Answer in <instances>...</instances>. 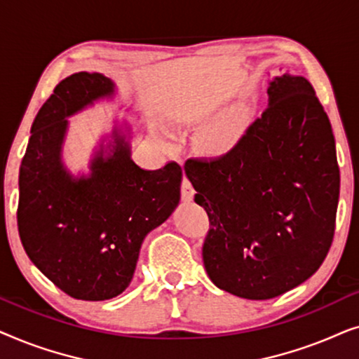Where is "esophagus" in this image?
<instances>
[{
    "label": "esophagus",
    "mask_w": 359,
    "mask_h": 359,
    "mask_svg": "<svg viewBox=\"0 0 359 359\" xmlns=\"http://www.w3.org/2000/svg\"><path fill=\"white\" fill-rule=\"evenodd\" d=\"M193 198H194L193 184H191V181L188 178H183V181H181V199H183L184 203H189V201H193Z\"/></svg>",
    "instance_id": "obj_1"
}]
</instances>
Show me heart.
Segmentation results:
<instances>
[{"mask_svg":"<svg viewBox=\"0 0 359 359\" xmlns=\"http://www.w3.org/2000/svg\"><path fill=\"white\" fill-rule=\"evenodd\" d=\"M248 127V111L232 107L209 122L201 132L199 142L210 154H227L243 139Z\"/></svg>","mask_w":359,"mask_h":359,"instance_id":"b5f03b06","label":"heart"}]
</instances>
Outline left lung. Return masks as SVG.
Returning a JSON list of instances; mask_svg holds the SVG:
<instances>
[{
  "label": "left lung",
  "mask_w": 359,
  "mask_h": 359,
  "mask_svg": "<svg viewBox=\"0 0 359 359\" xmlns=\"http://www.w3.org/2000/svg\"><path fill=\"white\" fill-rule=\"evenodd\" d=\"M268 107L219 158H189L194 201L209 215L210 281L264 301L320 268L335 233L340 170L327 112L304 76L269 81Z\"/></svg>",
  "instance_id": "obj_1"
}]
</instances>
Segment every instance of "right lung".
<instances>
[{"instance_id": "1", "label": "right lung", "mask_w": 359, "mask_h": 359, "mask_svg": "<svg viewBox=\"0 0 359 359\" xmlns=\"http://www.w3.org/2000/svg\"><path fill=\"white\" fill-rule=\"evenodd\" d=\"M116 86L101 73H73L55 86L31 127L19 168L18 230L31 262L68 296L106 301L134 276L147 233L180 203L183 170L170 161L142 170L121 129L96 151L90 175L73 176L62 161L67 117Z\"/></svg>"}]
</instances>
